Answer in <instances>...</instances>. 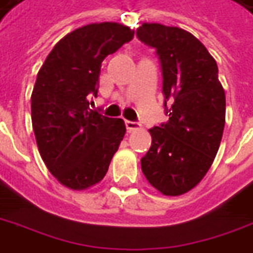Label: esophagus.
<instances>
[{"label": "esophagus", "mask_w": 253, "mask_h": 253, "mask_svg": "<svg viewBox=\"0 0 253 253\" xmlns=\"http://www.w3.org/2000/svg\"><path fill=\"white\" fill-rule=\"evenodd\" d=\"M125 123H126V128L128 132L135 131V130H139V128H141V125H139V123H137V122L126 121Z\"/></svg>", "instance_id": "esophagus-1"}]
</instances>
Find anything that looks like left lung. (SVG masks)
I'll return each mask as SVG.
<instances>
[{"label": "left lung", "mask_w": 253, "mask_h": 253, "mask_svg": "<svg viewBox=\"0 0 253 253\" xmlns=\"http://www.w3.org/2000/svg\"><path fill=\"white\" fill-rule=\"evenodd\" d=\"M137 37L155 47L163 74L169 122L149 130L141 159L145 178L166 196H179L204 178L216 156L226 116L218 65L194 35L178 27L144 23Z\"/></svg>", "instance_id": "1"}]
</instances>
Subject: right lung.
<instances>
[{"label":"right lung","instance_id":"1","mask_svg":"<svg viewBox=\"0 0 253 253\" xmlns=\"http://www.w3.org/2000/svg\"><path fill=\"white\" fill-rule=\"evenodd\" d=\"M119 23L77 28L54 45L37 75L31 121L42 160L57 181L84 190L101 181L125 137L126 126L90 109L104 59L132 40Z\"/></svg>","mask_w":253,"mask_h":253}]
</instances>
